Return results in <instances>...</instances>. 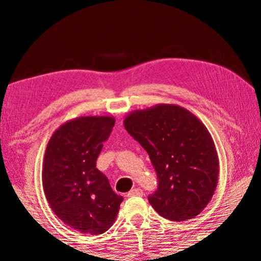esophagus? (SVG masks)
<instances>
[{"label":"esophagus","mask_w":261,"mask_h":261,"mask_svg":"<svg viewBox=\"0 0 261 261\" xmlns=\"http://www.w3.org/2000/svg\"><path fill=\"white\" fill-rule=\"evenodd\" d=\"M144 192H142L141 189H133L127 194V197H134V196H142Z\"/></svg>","instance_id":"obj_1"}]
</instances>
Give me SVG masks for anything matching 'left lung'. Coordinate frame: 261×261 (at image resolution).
Here are the masks:
<instances>
[{"label":"left lung","instance_id":"obj_1","mask_svg":"<svg viewBox=\"0 0 261 261\" xmlns=\"http://www.w3.org/2000/svg\"><path fill=\"white\" fill-rule=\"evenodd\" d=\"M124 128L154 166L158 189L148 202L171 221L197 216L212 199L219 180V156L202 121L176 105L134 110Z\"/></svg>","mask_w":261,"mask_h":261}]
</instances>
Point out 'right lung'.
<instances>
[{
    "mask_svg": "<svg viewBox=\"0 0 261 261\" xmlns=\"http://www.w3.org/2000/svg\"><path fill=\"white\" fill-rule=\"evenodd\" d=\"M113 116H81L62 124L49 139L42 164V188L53 213L82 234L98 235L115 222L122 196L96 169Z\"/></svg>",
    "mask_w": 261,
    "mask_h": 261,
    "instance_id": "1",
    "label": "right lung"
}]
</instances>
